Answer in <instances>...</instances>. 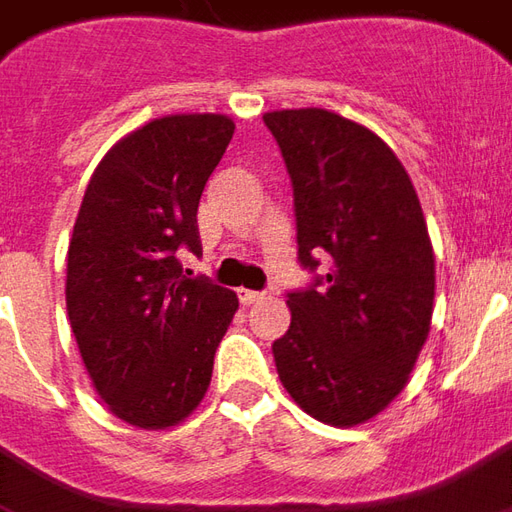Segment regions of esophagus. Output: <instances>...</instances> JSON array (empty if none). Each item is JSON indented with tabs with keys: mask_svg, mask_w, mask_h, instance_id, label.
<instances>
[{
	"mask_svg": "<svg viewBox=\"0 0 512 512\" xmlns=\"http://www.w3.org/2000/svg\"><path fill=\"white\" fill-rule=\"evenodd\" d=\"M264 292H256V290H239V301L245 303V306H250V303L262 301Z\"/></svg>",
	"mask_w": 512,
	"mask_h": 512,
	"instance_id": "34e87169",
	"label": "esophagus"
}]
</instances>
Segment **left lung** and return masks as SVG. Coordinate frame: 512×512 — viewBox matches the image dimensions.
<instances>
[{"mask_svg":"<svg viewBox=\"0 0 512 512\" xmlns=\"http://www.w3.org/2000/svg\"><path fill=\"white\" fill-rule=\"evenodd\" d=\"M264 125L292 178L298 259L315 270V256H331L326 278L287 298L278 379L320 424L359 426L407 387L429 337L435 250L421 200L396 153L359 122L284 108Z\"/></svg>","mask_w":512,"mask_h":512,"instance_id":"1","label":"left lung"}]
</instances>
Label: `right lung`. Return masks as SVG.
<instances>
[{
    "instance_id": "1",
    "label": "right lung",
    "mask_w": 512,
    "mask_h": 512,
    "mask_svg": "<svg viewBox=\"0 0 512 512\" xmlns=\"http://www.w3.org/2000/svg\"><path fill=\"white\" fill-rule=\"evenodd\" d=\"M234 119L169 114L102 155L66 256V312L94 390L139 429L186 421L211 384L236 292L186 278L175 250H200L197 203Z\"/></svg>"
}]
</instances>
